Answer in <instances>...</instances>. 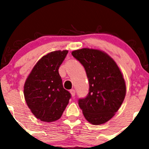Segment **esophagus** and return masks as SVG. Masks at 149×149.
<instances>
[{"instance_id": "34e87169", "label": "esophagus", "mask_w": 149, "mask_h": 149, "mask_svg": "<svg viewBox=\"0 0 149 149\" xmlns=\"http://www.w3.org/2000/svg\"><path fill=\"white\" fill-rule=\"evenodd\" d=\"M70 92H71V95H72V97H74L75 95H76V91H75V90H73V89H72V90H70Z\"/></svg>"}]
</instances>
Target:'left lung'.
I'll return each mask as SVG.
<instances>
[{
  "instance_id": "1",
  "label": "left lung",
  "mask_w": 149,
  "mask_h": 149,
  "mask_svg": "<svg viewBox=\"0 0 149 149\" xmlns=\"http://www.w3.org/2000/svg\"><path fill=\"white\" fill-rule=\"evenodd\" d=\"M71 54L84 66L89 81L88 95L78 100V105L90 123H105L115 115L125 97L122 73L111 57L98 49L83 48Z\"/></svg>"
}]
</instances>
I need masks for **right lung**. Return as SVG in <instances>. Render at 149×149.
Returning a JSON list of instances; mask_svg holds the SVG:
<instances>
[{"label":"right lung","mask_w":149,"mask_h":149,"mask_svg":"<svg viewBox=\"0 0 149 149\" xmlns=\"http://www.w3.org/2000/svg\"><path fill=\"white\" fill-rule=\"evenodd\" d=\"M67 53V50H58L43 56L25 82L24 95L27 106L43 122L60 118L71 97L63 87L59 73V66Z\"/></svg>","instance_id":"obj_1"}]
</instances>
